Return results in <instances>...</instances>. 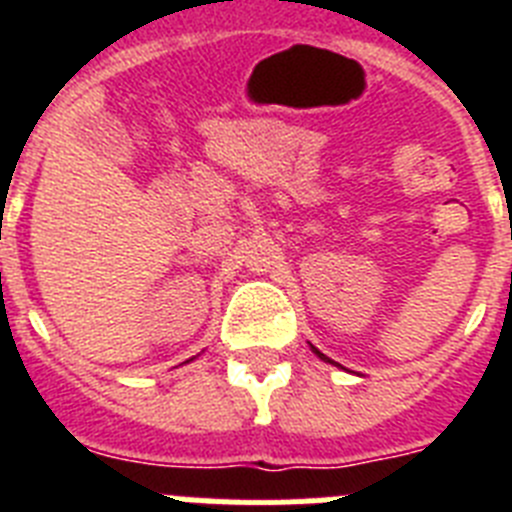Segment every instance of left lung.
Segmentation results:
<instances>
[{"instance_id":"1","label":"left lung","mask_w":512,"mask_h":512,"mask_svg":"<svg viewBox=\"0 0 512 512\" xmlns=\"http://www.w3.org/2000/svg\"><path fill=\"white\" fill-rule=\"evenodd\" d=\"M315 354H318V356H320V359H323V361H330V359H328V356H325V354H320L318 348H315Z\"/></svg>"}]
</instances>
